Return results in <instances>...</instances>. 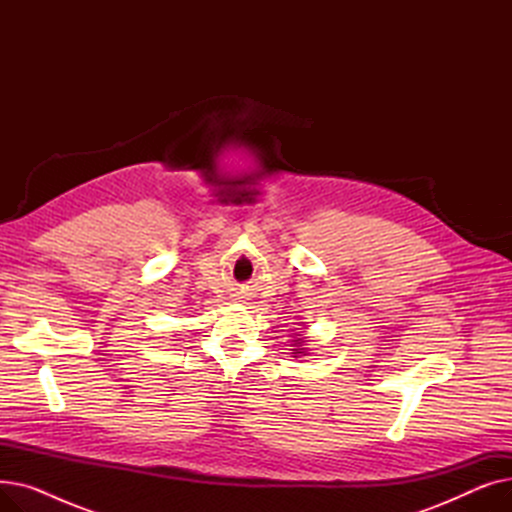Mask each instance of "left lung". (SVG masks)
Wrapping results in <instances>:
<instances>
[{"label": "left lung", "mask_w": 512, "mask_h": 512, "mask_svg": "<svg viewBox=\"0 0 512 512\" xmlns=\"http://www.w3.org/2000/svg\"><path fill=\"white\" fill-rule=\"evenodd\" d=\"M303 342H305L303 338H297V340H294V346H297V348H294V355H301V353L305 355V348H303Z\"/></svg>", "instance_id": "8db88e82"}]
</instances>
